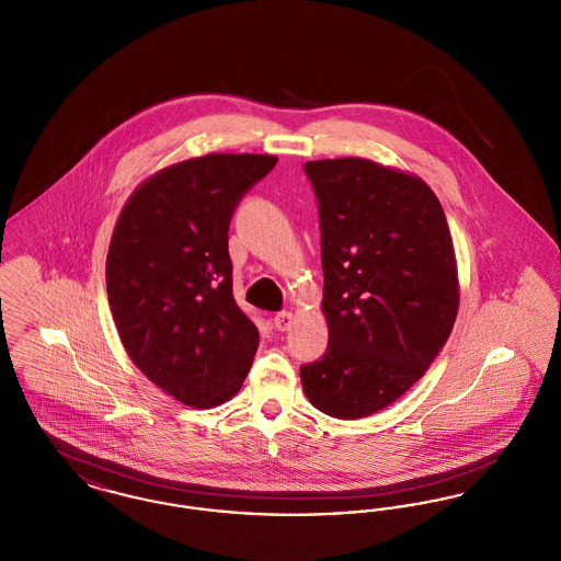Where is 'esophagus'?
<instances>
[{
    "label": "esophagus",
    "instance_id": "obj_1",
    "mask_svg": "<svg viewBox=\"0 0 561 561\" xmlns=\"http://www.w3.org/2000/svg\"><path fill=\"white\" fill-rule=\"evenodd\" d=\"M273 323H275V328H277L279 332H286V330H290V328H293L294 316L290 311H279V313L275 316Z\"/></svg>",
    "mask_w": 561,
    "mask_h": 561
}]
</instances>
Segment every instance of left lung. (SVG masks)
<instances>
[{
    "label": "left lung",
    "instance_id": "1",
    "mask_svg": "<svg viewBox=\"0 0 561 561\" xmlns=\"http://www.w3.org/2000/svg\"><path fill=\"white\" fill-rule=\"evenodd\" d=\"M318 199L328 348L309 401L362 419L403 396L450 336L458 275L446 214L416 176L362 158L307 161Z\"/></svg>",
    "mask_w": 561,
    "mask_h": 561
}]
</instances>
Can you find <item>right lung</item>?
I'll use <instances>...</instances> for the list:
<instances>
[{
  "mask_svg": "<svg viewBox=\"0 0 561 561\" xmlns=\"http://www.w3.org/2000/svg\"><path fill=\"white\" fill-rule=\"evenodd\" d=\"M277 158L213 153L134 191L107 254L108 307L136 368L185 405L231 400L259 330L233 298L229 225Z\"/></svg>",
  "mask_w": 561,
  "mask_h": 561,
  "instance_id": "add662e5",
  "label": "right lung"
}]
</instances>
